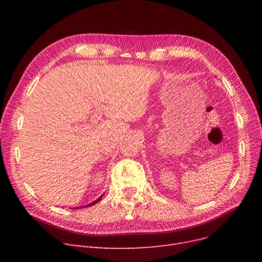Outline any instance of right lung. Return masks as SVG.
<instances>
[{
  "label": "right lung",
  "mask_w": 262,
  "mask_h": 262,
  "mask_svg": "<svg viewBox=\"0 0 262 262\" xmlns=\"http://www.w3.org/2000/svg\"><path fill=\"white\" fill-rule=\"evenodd\" d=\"M103 195H104V194H102V195H101V196H100V198H99L98 200H95V201H93L92 203H90V204H88V205H85V206H80V208H82V207H84V208H85V207H90V206H93V205H95L96 203H99V202H100V201L102 200ZM77 208H79V207H77ZM73 209H74V208H73Z\"/></svg>",
  "instance_id": "obj_1"
}]
</instances>
